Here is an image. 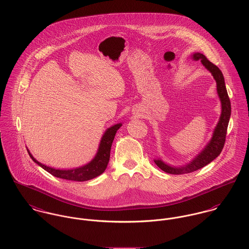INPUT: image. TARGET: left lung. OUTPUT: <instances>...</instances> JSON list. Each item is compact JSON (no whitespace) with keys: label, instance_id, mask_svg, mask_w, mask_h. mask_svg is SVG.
<instances>
[{"label":"left lung","instance_id":"1","mask_svg":"<svg viewBox=\"0 0 249 249\" xmlns=\"http://www.w3.org/2000/svg\"><path fill=\"white\" fill-rule=\"evenodd\" d=\"M191 57L195 61L200 60L201 64L205 67L206 70H208L211 72L214 79L216 80L217 92L221 100V116L214 129L212 138L209 140V142L188 163H185L184 165L174 166L166 163L161 159L154 160L155 163L162 171L173 175H182V174H188L194 171H196L209 164L221 154V150L224 146L227 126H228L230 115H231L230 99L227 94L224 78L221 70L217 66H215L213 63H211L209 60H207V58L202 53H195Z\"/></svg>","mask_w":249,"mask_h":249}]
</instances>
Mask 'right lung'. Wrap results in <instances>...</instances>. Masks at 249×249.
Wrapping results in <instances>:
<instances>
[{
  "mask_svg": "<svg viewBox=\"0 0 249 249\" xmlns=\"http://www.w3.org/2000/svg\"><path fill=\"white\" fill-rule=\"evenodd\" d=\"M122 126V123H118L115 125H112L110 128H108L103 137L101 138L98 150L94 156V158L83 166H79L76 168L71 169H56L51 166L45 165L41 162H39L34 157L30 154L29 150H28L29 157L32 159V160L37 163L40 167H42L44 170L52 174L56 178L68 179V180H74V181H86L92 179L101 174L104 173L106 170L107 165L110 160V153H111V144L115 137L116 131Z\"/></svg>",
  "mask_w": 249,
  "mask_h": 249,
  "instance_id": "right-lung-1",
  "label": "right lung"
}]
</instances>
